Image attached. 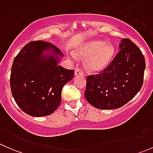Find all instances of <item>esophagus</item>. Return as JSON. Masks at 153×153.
I'll list each match as a JSON object with an SVG mask.
<instances>
[{
    "label": "esophagus",
    "mask_w": 153,
    "mask_h": 153,
    "mask_svg": "<svg viewBox=\"0 0 153 153\" xmlns=\"http://www.w3.org/2000/svg\"><path fill=\"white\" fill-rule=\"evenodd\" d=\"M75 76H79V75L80 76H83L84 75V72L81 69L77 67L75 69Z\"/></svg>",
    "instance_id": "1"
}]
</instances>
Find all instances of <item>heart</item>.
Returning a JSON list of instances; mask_svg holds the SVG:
<instances>
[{"instance_id": "obj_1", "label": "heart", "mask_w": 153, "mask_h": 153, "mask_svg": "<svg viewBox=\"0 0 153 153\" xmlns=\"http://www.w3.org/2000/svg\"><path fill=\"white\" fill-rule=\"evenodd\" d=\"M115 55V49L111 44L100 40L86 42L77 49V55L86 58V67L89 72L100 73L109 67ZM74 58L72 54L69 55Z\"/></svg>"}]
</instances>
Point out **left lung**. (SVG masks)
Returning <instances> with one entry per match:
<instances>
[{
    "label": "left lung",
    "instance_id": "8db88e82",
    "mask_svg": "<svg viewBox=\"0 0 153 153\" xmlns=\"http://www.w3.org/2000/svg\"><path fill=\"white\" fill-rule=\"evenodd\" d=\"M120 51L105 70L86 78L84 96L94 107L112 109L132 100L143 85L146 67L139 48L129 39H121Z\"/></svg>",
    "mask_w": 153,
    "mask_h": 153
}]
</instances>
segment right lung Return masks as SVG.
Wrapping results in <instances>:
<instances>
[{"label": "right lung", "instance_id": "1", "mask_svg": "<svg viewBox=\"0 0 153 153\" xmlns=\"http://www.w3.org/2000/svg\"><path fill=\"white\" fill-rule=\"evenodd\" d=\"M64 56L51 43L29 42L14 59L10 75L12 96L20 109L31 116L53 113L61 101L63 86L74 76V70L58 63Z\"/></svg>", "mask_w": 153, "mask_h": 153}]
</instances>
